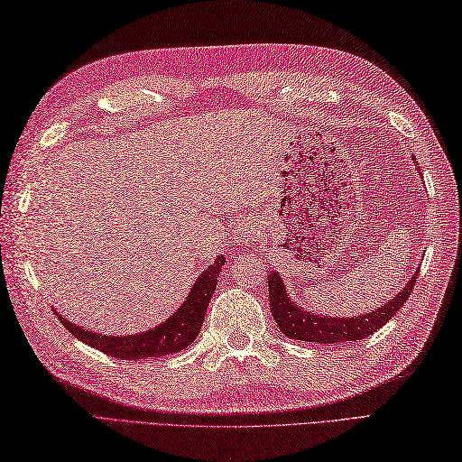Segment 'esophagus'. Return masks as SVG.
Listing matches in <instances>:
<instances>
[{"instance_id": "esophagus-1", "label": "esophagus", "mask_w": 462, "mask_h": 462, "mask_svg": "<svg viewBox=\"0 0 462 462\" xmlns=\"http://www.w3.org/2000/svg\"><path fill=\"white\" fill-rule=\"evenodd\" d=\"M263 231V225L258 223L256 219H239L237 221V225H235V229H233V237H235V241H237L239 245H246L249 243L254 235H258Z\"/></svg>"}]
</instances>
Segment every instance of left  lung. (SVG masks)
I'll return each instance as SVG.
<instances>
[{"label": "left lung", "instance_id": "1", "mask_svg": "<svg viewBox=\"0 0 462 462\" xmlns=\"http://www.w3.org/2000/svg\"><path fill=\"white\" fill-rule=\"evenodd\" d=\"M420 270H415L413 278L403 286L396 298L386 301L384 306L373 310L363 316L355 318H329V316H318L308 310L300 308L296 301L286 294V288L282 278L278 273L268 276V296H270V311L278 323L280 331H282L290 339L308 341V343H348V341H361L365 337L373 335L382 325L393 318V313L403 306L411 294L415 286V278H418Z\"/></svg>", "mask_w": 462, "mask_h": 462}]
</instances>
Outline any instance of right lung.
Returning <instances> with one entry per match:
<instances>
[{"mask_svg":"<svg viewBox=\"0 0 462 462\" xmlns=\"http://www.w3.org/2000/svg\"><path fill=\"white\" fill-rule=\"evenodd\" d=\"M225 264L223 256H217L213 264L204 270V274H199L196 280L194 288L189 290L188 298L184 300L182 306L178 308L172 318H168L156 328L143 331L139 335H101L78 328V325L64 319L59 311L54 310L56 318L69 329L76 339L82 343L97 348V351L106 353L114 358H121V361H139V358L149 356H166L172 353L184 351L188 345H192L198 337L201 323L206 318L208 303L216 291L217 276L221 273V266Z\"/></svg>","mask_w":462,"mask_h":462,"instance_id":"right-lung-1","label":"right lung"}]
</instances>
